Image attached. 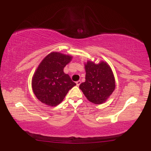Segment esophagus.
Masks as SVG:
<instances>
[{
    "label": "esophagus",
    "instance_id": "1",
    "mask_svg": "<svg viewBox=\"0 0 151 151\" xmlns=\"http://www.w3.org/2000/svg\"><path fill=\"white\" fill-rule=\"evenodd\" d=\"M76 84H77V86H79V85H80V84H81V81L80 80L77 81V82H76Z\"/></svg>",
    "mask_w": 151,
    "mask_h": 151
}]
</instances>
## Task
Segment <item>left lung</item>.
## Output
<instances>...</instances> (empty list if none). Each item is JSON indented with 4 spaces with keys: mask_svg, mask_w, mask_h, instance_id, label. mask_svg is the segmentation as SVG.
<instances>
[{
    "mask_svg": "<svg viewBox=\"0 0 151 151\" xmlns=\"http://www.w3.org/2000/svg\"><path fill=\"white\" fill-rule=\"evenodd\" d=\"M85 70L86 81L79 85V89L89 101L101 104L115 89L113 72L108 64L104 61L99 64L87 61Z\"/></svg>",
    "mask_w": 151,
    "mask_h": 151,
    "instance_id": "1",
    "label": "left lung"
}]
</instances>
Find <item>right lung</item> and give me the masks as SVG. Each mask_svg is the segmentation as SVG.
I'll use <instances>...</instances> for the list:
<instances>
[{"label": "right lung", "instance_id": "add662e5", "mask_svg": "<svg viewBox=\"0 0 151 151\" xmlns=\"http://www.w3.org/2000/svg\"><path fill=\"white\" fill-rule=\"evenodd\" d=\"M72 58L70 55L53 52L43 59L32 79V90L39 101L55 106L76 85L70 76L64 72V67Z\"/></svg>", "mask_w": 151, "mask_h": 151}]
</instances>
